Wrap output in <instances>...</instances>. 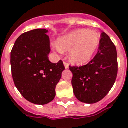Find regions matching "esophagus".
I'll return each instance as SVG.
<instances>
[{"mask_svg": "<svg viewBox=\"0 0 128 128\" xmlns=\"http://www.w3.org/2000/svg\"><path fill=\"white\" fill-rule=\"evenodd\" d=\"M63 64H64V66H65L66 69H68V68H69V65H68V63H67L66 62H63Z\"/></svg>", "mask_w": 128, "mask_h": 128, "instance_id": "34e87169", "label": "esophagus"}]
</instances>
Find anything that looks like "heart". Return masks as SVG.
I'll return each mask as SVG.
<instances>
[{
  "label": "heart",
  "instance_id": "1",
  "mask_svg": "<svg viewBox=\"0 0 128 128\" xmlns=\"http://www.w3.org/2000/svg\"><path fill=\"white\" fill-rule=\"evenodd\" d=\"M100 35L96 30L79 29L58 40L56 49L69 51L70 59L76 63H85L92 58L100 44Z\"/></svg>",
  "mask_w": 128,
  "mask_h": 128
}]
</instances>
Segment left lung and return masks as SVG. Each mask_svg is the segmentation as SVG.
<instances>
[{"label": "left lung", "instance_id": "obj_1", "mask_svg": "<svg viewBox=\"0 0 128 128\" xmlns=\"http://www.w3.org/2000/svg\"><path fill=\"white\" fill-rule=\"evenodd\" d=\"M100 37L98 52L91 61L81 67L70 66L74 94L86 104L102 100L112 89L118 73L116 46L104 32Z\"/></svg>", "mask_w": 128, "mask_h": 128}]
</instances>
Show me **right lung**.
Wrapping results in <instances>:
<instances>
[{
  "instance_id": "right-lung-1",
  "label": "right lung",
  "mask_w": 128,
  "mask_h": 128,
  "mask_svg": "<svg viewBox=\"0 0 128 128\" xmlns=\"http://www.w3.org/2000/svg\"><path fill=\"white\" fill-rule=\"evenodd\" d=\"M46 29H35L18 37L11 52L12 78L22 96L36 104H46L56 96V86L65 70L62 60L50 62V40Z\"/></svg>"
}]
</instances>
